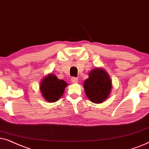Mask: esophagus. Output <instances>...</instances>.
<instances>
[{
	"instance_id": "1",
	"label": "esophagus",
	"mask_w": 149,
	"mask_h": 149,
	"mask_svg": "<svg viewBox=\"0 0 149 149\" xmlns=\"http://www.w3.org/2000/svg\"><path fill=\"white\" fill-rule=\"evenodd\" d=\"M71 82H72L73 83H78V79L76 78V77H73V78H71Z\"/></svg>"
}]
</instances>
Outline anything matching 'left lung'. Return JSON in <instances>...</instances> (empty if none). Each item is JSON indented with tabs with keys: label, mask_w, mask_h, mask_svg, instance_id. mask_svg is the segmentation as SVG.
I'll return each mask as SVG.
<instances>
[{
	"label": "left lung",
	"mask_w": 149,
	"mask_h": 149,
	"mask_svg": "<svg viewBox=\"0 0 149 149\" xmlns=\"http://www.w3.org/2000/svg\"><path fill=\"white\" fill-rule=\"evenodd\" d=\"M86 96L95 104L104 102L110 95L112 88V81L104 69H94L89 73L88 78L84 82Z\"/></svg>",
	"instance_id": "1"
}]
</instances>
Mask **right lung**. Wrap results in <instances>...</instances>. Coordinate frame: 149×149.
Here are the masks:
<instances>
[{"label": "right lung", "mask_w": 149, "mask_h": 149, "mask_svg": "<svg viewBox=\"0 0 149 149\" xmlns=\"http://www.w3.org/2000/svg\"><path fill=\"white\" fill-rule=\"evenodd\" d=\"M67 85V82L59 80L55 75L49 74L41 81L40 91L45 100L49 102H55L63 95Z\"/></svg>", "instance_id": "add662e5"}]
</instances>
